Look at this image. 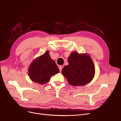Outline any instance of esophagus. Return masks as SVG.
<instances>
[{
  "mask_svg": "<svg viewBox=\"0 0 121 121\" xmlns=\"http://www.w3.org/2000/svg\"><path fill=\"white\" fill-rule=\"evenodd\" d=\"M62 68H63V67H62V66H59V70H60V72H61V71H62Z\"/></svg>",
  "mask_w": 121,
  "mask_h": 121,
  "instance_id": "34e87169",
  "label": "esophagus"
}]
</instances>
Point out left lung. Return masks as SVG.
<instances>
[{"label": "left lung", "mask_w": 121, "mask_h": 121, "mask_svg": "<svg viewBox=\"0 0 121 121\" xmlns=\"http://www.w3.org/2000/svg\"><path fill=\"white\" fill-rule=\"evenodd\" d=\"M68 61L69 65L63 68L62 73L69 84L74 86H83L93 79L95 69L89 56L74 52L71 53Z\"/></svg>", "instance_id": "obj_1"}]
</instances>
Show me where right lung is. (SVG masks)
Instances as JSON below:
<instances>
[{
	"label": "right lung",
	"instance_id": "1",
	"mask_svg": "<svg viewBox=\"0 0 121 121\" xmlns=\"http://www.w3.org/2000/svg\"><path fill=\"white\" fill-rule=\"evenodd\" d=\"M49 52L36 59L29 66L28 75L34 82L43 84L48 82L52 75L59 73L54 60L51 59Z\"/></svg>",
	"mask_w": 121,
	"mask_h": 121
}]
</instances>
